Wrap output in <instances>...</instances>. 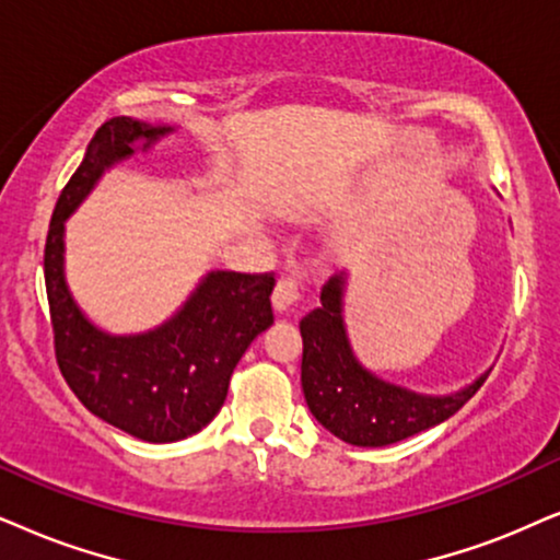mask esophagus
<instances>
[{
    "label": "esophagus",
    "instance_id": "obj_1",
    "mask_svg": "<svg viewBox=\"0 0 560 560\" xmlns=\"http://www.w3.org/2000/svg\"><path fill=\"white\" fill-rule=\"evenodd\" d=\"M296 302H300V284H296L294 279H281L271 294V304H273L276 315L289 313Z\"/></svg>",
    "mask_w": 560,
    "mask_h": 560
}]
</instances>
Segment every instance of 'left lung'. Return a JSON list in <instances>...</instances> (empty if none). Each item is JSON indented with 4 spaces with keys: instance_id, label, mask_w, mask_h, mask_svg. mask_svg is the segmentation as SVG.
I'll return each mask as SVG.
<instances>
[{
    "instance_id": "8db88e82",
    "label": "left lung",
    "mask_w": 560,
    "mask_h": 560,
    "mask_svg": "<svg viewBox=\"0 0 560 560\" xmlns=\"http://www.w3.org/2000/svg\"><path fill=\"white\" fill-rule=\"evenodd\" d=\"M349 273L330 276L320 307L300 323L302 393L317 423L353 447H387L434 429L468 402L488 372L447 395L416 393L359 362L346 328Z\"/></svg>"
}]
</instances>
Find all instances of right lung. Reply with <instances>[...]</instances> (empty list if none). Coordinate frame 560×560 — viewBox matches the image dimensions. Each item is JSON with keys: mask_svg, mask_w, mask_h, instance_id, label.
I'll return each mask as SVG.
<instances>
[{"mask_svg": "<svg viewBox=\"0 0 560 560\" xmlns=\"http://www.w3.org/2000/svg\"><path fill=\"white\" fill-rule=\"evenodd\" d=\"M173 133L178 126L126 116L103 124L56 201L44 256L63 380L90 413L152 444L180 442L211 423L247 346L273 325L268 273L207 271L167 320L141 332L105 330L77 304L63 268L67 219L108 170L150 154Z\"/></svg>", "mask_w": 560, "mask_h": 560, "instance_id": "right-lung-1", "label": "right lung"}]
</instances>
